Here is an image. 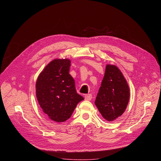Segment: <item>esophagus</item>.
I'll return each instance as SVG.
<instances>
[{
  "label": "esophagus",
  "instance_id": "esophagus-1",
  "mask_svg": "<svg viewBox=\"0 0 161 161\" xmlns=\"http://www.w3.org/2000/svg\"><path fill=\"white\" fill-rule=\"evenodd\" d=\"M85 99L86 100H91L92 99V95L91 94H87L85 95Z\"/></svg>",
  "mask_w": 161,
  "mask_h": 161
}]
</instances>
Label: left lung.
<instances>
[{"label": "left lung", "instance_id": "1", "mask_svg": "<svg viewBox=\"0 0 161 161\" xmlns=\"http://www.w3.org/2000/svg\"><path fill=\"white\" fill-rule=\"evenodd\" d=\"M130 90L121 70L107 64L95 104L104 119L112 121L121 116L128 105Z\"/></svg>", "mask_w": 161, "mask_h": 161}]
</instances>
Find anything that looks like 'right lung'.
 <instances>
[{
    "label": "right lung",
    "instance_id": "right-lung-1",
    "mask_svg": "<svg viewBox=\"0 0 161 161\" xmlns=\"http://www.w3.org/2000/svg\"><path fill=\"white\" fill-rule=\"evenodd\" d=\"M70 61L56 58L51 61L38 75L36 93L38 104L50 119L64 122L71 117L83 97L75 91L70 75Z\"/></svg>",
    "mask_w": 161,
    "mask_h": 161
}]
</instances>
